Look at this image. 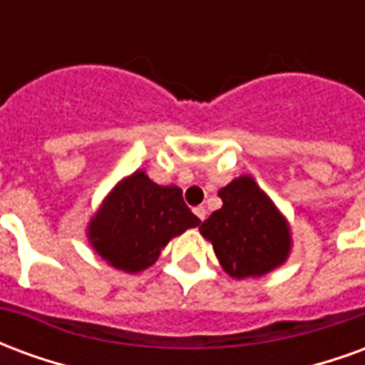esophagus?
<instances>
[{"label":"esophagus","mask_w":365,"mask_h":365,"mask_svg":"<svg viewBox=\"0 0 365 365\" xmlns=\"http://www.w3.org/2000/svg\"><path fill=\"white\" fill-rule=\"evenodd\" d=\"M193 213L197 215L199 221H205V219H207V209H205V207H201V205L195 207V209H193Z\"/></svg>","instance_id":"esophagus-1"}]
</instances>
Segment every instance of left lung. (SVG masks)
<instances>
[{
	"instance_id": "8db88e82",
	"label": "left lung",
	"mask_w": 365,
	"mask_h": 365,
	"mask_svg": "<svg viewBox=\"0 0 365 365\" xmlns=\"http://www.w3.org/2000/svg\"><path fill=\"white\" fill-rule=\"evenodd\" d=\"M222 207L199 230L211 240L229 275L256 277L272 272L289 254V229L252 178L242 175L219 191Z\"/></svg>"
}]
</instances>
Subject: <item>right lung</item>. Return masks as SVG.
I'll return each instance as SVG.
<instances>
[{
	"mask_svg": "<svg viewBox=\"0 0 365 365\" xmlns=\"http://www.w3.org/2000/svg\"><path fill=\"white\" fill-rule=\"evenodd\" d=\"M199 222L180 187H164L136 172L105 199L90 225V240L111 266L135 274L158 260L170 238Z\"/></svg>",
	"mask_w": 365,
	"mask_h": 365,
	"instance_id": "right-lung-1",
	"label": "right lung"
}]
</instances>
